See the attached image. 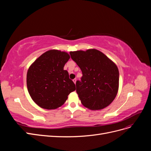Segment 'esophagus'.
<instances>
[{
    "label": "esophagus",
    "mask_w": 151,
    "mask_h": 151,
    "mask_svg": "<svg viewBox=\"0 0 151 151\" xmlns=\"http://www.w3.org/2000/svg\"><path fill=\"white\" fill-rule=\"evenodd\" d=\"M76 81H77V79H76V78H75V79H73V81H74V83L76 84Z\"/></svg>",
    "instance_id": "34e87169"
}]
</instances>
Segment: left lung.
Returning <instances> with one entry per match:
<instances>
[{"label": "left lung", "instance_id": "left-lung-1", "mask_svg": "<svg viewBox=\"0 0 151 151\" xmlns=\"http://www.w3.org/2000/svg\"><path fill=\"white\" fill-rule=\"evenodd\" d=\"M70 55L83 73L76 84L81 103L92 110L108 106L115 98L119 86L115 63L96 49L70 52Z\"/></svg>", "mask_w": 151, "mask_h": 151}]
</instances>
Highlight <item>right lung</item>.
I'll return each mask as SVG.
<instances>
[{
	"label": "right lung",
	"instance_id": "obj_1",
	"mask_svg": "<svg viewBox=\"0 0 151 151\" xmlns=\"http://www.w3.org/2000/svg\"><path fill=\"white\" fill-rule=\"evenodd\" d=\"M67 52L48 50L32 63L27 72V88L34 102L44 109H54L64 104L76 85L67 70Z\"/></svg>",
	"mask_w": 151,
	"mask_h": 151
}]
</instances>
